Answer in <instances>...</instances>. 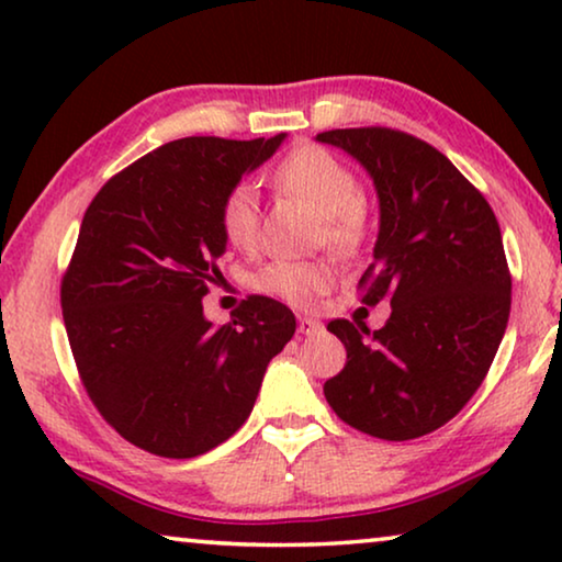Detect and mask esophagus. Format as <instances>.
Instances as JSON below:
<instances>
[{"mask_svg": "<svg viewBox=\"0 0 562 562\" xmlns=\"http://www.w3.org/2000/svg\"><path fill=\"white\" fill-rule=\"evenodd\" d=\"M322 329V322L319 319H312V317H299V333L302 335H314Z\"/></svg>", "mask_w": 562, "mask_h": 562, "instance_id": "34e87169", "label": "esophagus"}]
</instances>
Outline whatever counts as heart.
I'll list each match as a JSON object with an SVG mask.
<instances>
[{
    "label": "heart",
    "mask_w": 562,
    "mask_h": 562,
    "mask_svg": "<svg viewBox=\"0 0 562 562\" xmlns=\"http://www.w3.org/2000/svg\"><path fill=\"white\" fill-rule=\"evenodd\" d=\"M273 179L289 194L310 204L325 217V237L337 252H352L366 235V214L360 210L358 176L317 145H302L291 150L276 166ZM260 202L252 183H237L222 202V233L233 248L248 250L258 240ZM333 283V268L322 260H271L252 279V286L263 294L294 306H310Z\"/></svg>",
    "instance_id": "obj_1"
}]
</instances>
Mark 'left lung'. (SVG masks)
I'll return each instance as SVG.
<instances>
[{"label":"left lung","mask_w":562,"mask_h":562,"mask_svg":"<svg viewBox=\"0 0 562 562\" xmlns=\"http://www.w3.org/2000/svg\"><path fill=\"white\" fill-rule=\"evenodd\" d=\"M319 143L358 160L379 194L363 304H391L381 329L333 319L348 363L325 383L337 417L404 442L450 422L486 379L512 310L502 229L440 150L389 127L329 130Z\"/></svg>","instance_id":"left-lung-1"}]
</instances>
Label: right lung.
I'll return each mask as SVG.
<instances>
[{
  "label": "right lung",
  "mask_w": 562,
  "mask_h": 562,
  "mask_svg": "<svg viewBox=\"0 0 562 562\" xmlns=\"http://www.w3.org/2000/svg\"><path fill=\"white\" fill-rule=\"evenodd\" d=\"M283 137L166 143L83 214L60 281L68 342L99 414L153 456L196 458L233 437L294 337V312L276 299L248 296L222 327L202 306L227 248L222 202Z\"/></svg>",
  "instance_id": "add662e5"
}]
</instances>
